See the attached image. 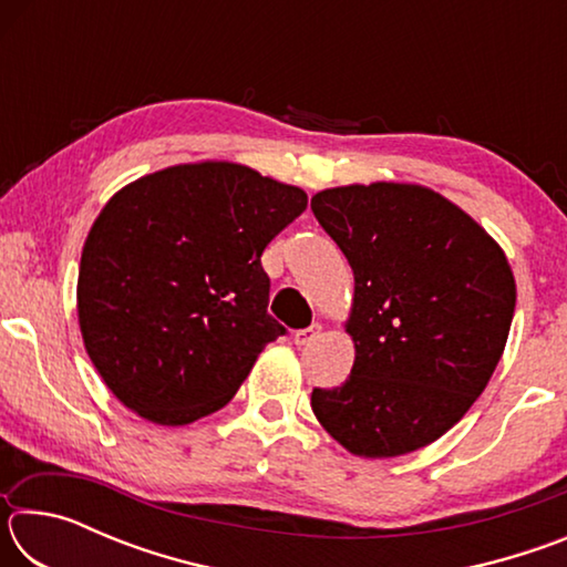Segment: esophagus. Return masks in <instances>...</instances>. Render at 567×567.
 <instances>
[{"label":"esophagus","mask_w":567,"mask_h":567,"mask_svg":"<svg viewBox=\"0 0 567 567\" xmlns=\"http://www.w3.org/2000/svg\"><path fill=\"white\" fill-rule=\"evenodd\" d=\"M320 334H322V324L315 322V324H310V328L295 332V344H297V348H307V344L318 340Z\"/></svg>","instance_id":"esophagus-1"}]
</instances>
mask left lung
Here are the masks:
<instances>
[{
	"instance_id": "left-lung-1",
	"label": "left lung",
	"mask_w": 567,
	"mask_h": 567,
	"mask_svg": "<svg viewBox=\"0 0 567 567\" xmlns=\"http://www.w3.org/2000/svg\"><path fill=\"white\" fill-rule=\"evenodd\" d=\"M318 217L354 275L350 378L312 390L320 425L358 457L408 455L483 395L515 312L503 247L465 209L412 182L322 189Z\"/></svg>"
}]
</instances>
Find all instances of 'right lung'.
<instances>
[{
  "label": "right lung",
  "instance_id": "right-lung-1",
  "mask_svg": "<svg viewBox=\"0 0 567 567\" xmlns=\"http://www.w3.org/2000/svg\"><path fill=\"white\" fill-rule=\"evenodd\" d=\"M305 189L229 159L172 165L114 192L84 239L76 320L124 408L179 427L225 408L267 342L265 247Z\"/></svg>",
  "mask_w": 567,
  "mask_h": 567
}]
</instances>
